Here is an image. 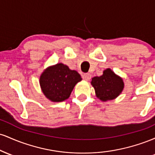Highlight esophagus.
Segmentation results:
<instances>
[{
  "label": "esophagus",
  "instance_id": "esophagus-1",
  "mask_svg": "<svg viewBox=\"0 0 155 155\" xmlns=\"http://www.w3.org/2000/svg\"><path fill=\"white\" fill-rule=\"evenodd\" d=\"M82 78L85 81H89L90 79V78H91V75L90 74H84L82 75Z\"/></svg>",
  "mask_w": 155,
  "mask_h": 155
}]
</instances>
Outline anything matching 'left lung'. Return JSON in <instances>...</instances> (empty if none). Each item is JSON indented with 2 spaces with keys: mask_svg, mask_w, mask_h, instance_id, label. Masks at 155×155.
<instances>
[{
  "mask_svg": "<svg viewBox=\"0 0 155 155\" xmlns=\"http://www.w3.org/2000/svg\"><path fill=\"white\" fill-rule=\"evenodd\" d=\"M91 84L95 89L96 97L104 102L118 97L124 87L122 78L117 75L111 68L104 70L101 76L92 78Z\"/></svg>",
  "mask_w": 155,
  "mask_h": 155,
  "instance_id": "obj_1",
  "label": "left lung"
}]
</instances>
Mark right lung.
<instances>
[{
    "label": "right lung",
    "mask_w": 155,
    "mask_h": 155,
    "mask_svg": "<svg viewBox=\"0 0 155 155\" xmlns=\"http://www.w3.org/2000/svg\"><path fill=\"white\" fill-rule=\"evenodd\" d=\"M81 79L77 71L60 63L47 68L40 76L39 83L47 99L51 102H62L70 97L75 85Z\"/></svg>",
    "instance_id": "right-lung-1"
}]
</instances>
